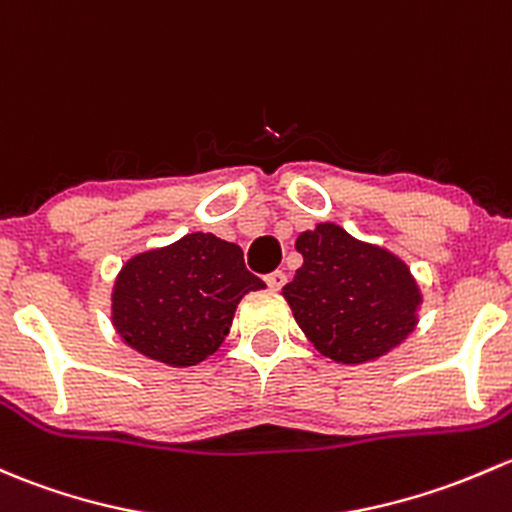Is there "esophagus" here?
Here are the masks:
<instances>
[{
    "label": "esophagus",
    "mask_w": 512,
    "mask_h": 512,
    "mask_svg": "<svg viewBox=\"0 0 512 512\" xmlns=\"http://www.w3.org/2000/svg\"><path fill=\"white\" fill-rule=\"evenodd\" d=\"M265 282H267V287L272 289V292H279V289L284 287V284H287V274H284L282 270H277V272H270L265 277Z\"/></svg>",
    "instance_id": "obj_1"
}]
</instances>
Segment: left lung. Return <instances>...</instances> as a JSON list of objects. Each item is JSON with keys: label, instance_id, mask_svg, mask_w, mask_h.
<instances>
[{"label": "left lung", "instance_id": "8db88e82", "mask_svg": "<svg viewBox=\"0 0 512 512\" xmlns=\"http://www.w3.org/2000/svg\"><path fill=\"white\" fill-rule=\"evenodd\" d=\"M297 252L304 265L282 294L321 355L343 365L368 363L414 331L422 292L390 250L319 223L299 235Z\"/></svg>", "mask_w": 512, "mask_h": 512}]
</instances>
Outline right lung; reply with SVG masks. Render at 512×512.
<instances>
[{"instance_id":"obj_1","label":"right lung","mask_w":512,"mask_h":512,"mask_svg":"<svg viewBox=\"0 0 512 512\" xmlns=\"http://www.w3.org/2000/svg\"><path fill=\"white\" fill-rule=\"evenodd\" d=\"M265 289L242 250L213 233H188L134 255L112 287V326L137 353L171 368L198 365L220 348L245 294Z\"/></svg>"}]
</instances>
